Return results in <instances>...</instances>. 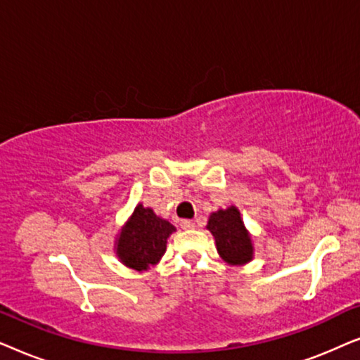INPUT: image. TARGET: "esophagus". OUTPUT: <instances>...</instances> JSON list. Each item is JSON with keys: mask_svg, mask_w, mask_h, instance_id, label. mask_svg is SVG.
<instances>
[{"mask_svg": "<svg viewBox=\"0 0 360 360\" xmlns=\"http://www.w3.org/2000/svg\"><path fill=\"white\" fill-rule=\"evenodd\" d=\"M181 229H193L195 228V223L191 219H181Z\"/></svg>", "mask_w": 360, "mask_h": 360, "instance_id": "esophagus-1", "label": "esophagus"}]
</instances>
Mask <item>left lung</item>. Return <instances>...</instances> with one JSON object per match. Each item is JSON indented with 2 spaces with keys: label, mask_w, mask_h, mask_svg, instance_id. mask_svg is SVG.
<instances>
[{
  "label": "left lung",
  "mask_w": 360,
  "mask_h": 360,
  "mask_svg": "<svg viewBox=\"0 0 360 360\" xmlns=\"http://www.w3.org/2000/svg\"><path fill=\"white\" fill-rule=\"evenodd\" d=\"M206 228L213 234L216 249L224 262L229 265H244L252 260V239L236 206L211 213Z\"/></svg>",
  "instance_id": "1"
}]
</instances>
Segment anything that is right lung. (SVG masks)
I'll return each instance as SVG.
<instances>
[{
  "mask_svg": "<svg viewBox=\"0 0 360 360\" xmlns=\"http://www.w3.org/2000/svg\"><path fill=\"white\" fill-rule=\"evenodd\" d=\"M172 233L174 224L139 203L117 234L116 255L126 267L142 272L159 264Z\"/></svg>",
  "mask_w": 360,
  "mask_h": 360,
  "instance_id": "add662e5",
  "label": "right lung"
}]
</instances>
